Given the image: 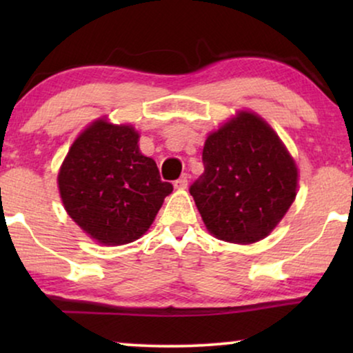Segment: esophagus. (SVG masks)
<instances>
[{"label":"esophagus","mask_w":353,"mask_h":353,"mask_svg":"<svg viewBox=\"0 0 353 353\" xmlns=\"http://www.w3.org/2000/svg\"><path fill=\"white\" fill-rule=\"evenodd\" d=\"M173 186H175L176 190H186V188H188V175H181L175 183H173Z\"/></svg>","instance_id":"obj_1"}]
</instances>
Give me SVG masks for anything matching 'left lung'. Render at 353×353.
Here are the masks:
<instances>
[{
    "label": "left lung",
    "mask_w": 353,
    "mask_h": 353,
    "mask_svg": "<svg viewBox=\"0 0 353 353\" xmlns=\"http://www.w3.org/2000/svg\"><path fill=\"white\" fill-rule=\"evenodd\" d=\"M204 173L190 188L210 234L252 244L272 233L297 194V167L274 130L241 110L205 139Z\"/></svg>",
    "instance_id": "8db88e82"
}]
</instances>
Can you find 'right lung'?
Returning <instances> with one entry per match:
<instances>
[{"mask_svg":"<svg viewBox=\"0 0 353 353\" xmlns=\"http://www.w3.org/2000/svg\"><path fill=\"white\" fill-rule=\"evenodd\" d=\"M132 125L99 119L83 130L62 162L57 185L70 219L96 243L122 245L152 225L165 196L151 157L143 156Z\"/></svg>","mask_w":353,"mask_h":353,"instance_id":"add662e5","label":"right lung"}]
</instances>
